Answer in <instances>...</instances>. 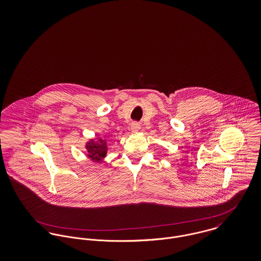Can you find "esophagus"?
I'll list each match as a JSON object with an SVG mask.
<instances>
[{
    "label": "esophagus",
    "instance_id": "obj_1",
    "mask_svg": "<svg viewBox=\"0 0 261 261\" xmlns=\"http://www.w3.org/2000/svg\"><path fill=\"white\" fill-rule=\"evenodd\" d=\"M140 128H141L140 123H138V122H133V124H132V126H130V130H132L133 134L138 133V132L140 130Z\"/></svg>",
    "mask_w": 261,
    "mask_h": 261
}]
</instances>
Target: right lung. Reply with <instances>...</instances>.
<instances>
[{"label":"right lung","instance_id":"add662e5","mask_svg":"<svg viewBox=\"0 0 261 261\" xmlns=\"http://www.w3.org/2000/svg\"><path fill=\"white\" fill-rule=\"evenodd\" d=\"M84 148L87 151L86 156L95 163H102L106 160L109 150L107 140L99 136L93 139H89L85 143Z\"/></svg>","mask_w":261,"mask_h":261}]
</instances>
